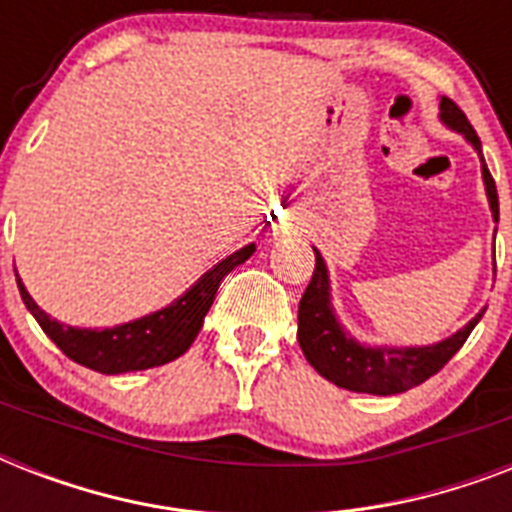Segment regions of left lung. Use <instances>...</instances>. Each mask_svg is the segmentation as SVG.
Returning <instances> with one entry per match:
<instances>
[{
  "instance_id": "obj_1",
  "label": "left lung",
  "mask_w": 512,
  "mask_h": 512,
  "mask_svg": "<svg viewBox=\"0 0 512 512\" xmlns=\"http://www.w3.org/2000/svg\"><path fill=\"white\" fill-rule=\"evenodd\" d=\"M438 111H441L438 119L449 130L460 132L462 138L476 148L478 159H481V175H484L492 220L500 223L497 185H494V177L486 170L481 140H478L476 130L470 127L468 116L462 114L449 98H441ZM494 233H497V228H494ZM313 252H316V271H313V279L305 289L303 300H300V311H297V342H300L308 364L321 377L335 382L337 388L353 390V393H372V396H396V393H404V390L420 385V382H425L428 377L444 369L446 361L462 348V342L468 340L470 332L476 329V324L486 311V308H481L465 327L457 329L446 340L433 342V345H406V348L366 345V342H358L350 332H345V327L337 319L335 305H332L327 263H324L319 249H313Z\"/></svg>"
}]
</instances>
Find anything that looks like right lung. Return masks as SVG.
<instances>
[{
    "mask_svg": "<svg viewBox=\"0 0 512 512\" xmlns=\"http://www.w3.org/2000/svg\"><path fill=\"white\" fill-rule=\"evenodd\" d=\"M252 252H255V244H247L239 252H233L217 265H212L191 289H185L175 303H170L162 311L106 329H82L60 324L58 319H50L34 303V297L28 295V289L23 287L20 279L18 289L31 316L44 329V335L50 337L71 361L100 374L140 372V369H151V366L170 364L191 348V342L196 340L201 324H204V316L212 308L220 281L236 265L249 260ZM15 276H18V271H15Z\"/></svg>",
    "mask_w": 512,
    "mask_h": 512,
    "instance_id": "add662e5",
    "label": "right lung"
}]
</instances>
